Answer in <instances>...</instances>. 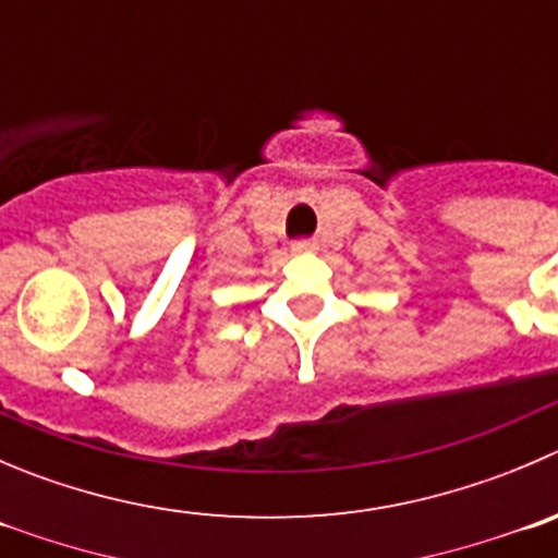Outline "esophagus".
Masks as SVG:
<instances>
[{
	"instance_id": "34e87169",
	"label": "esophagus",
	"mask_w": 558,
	"mask_h": 558,
	"mask_svg": "<svg viewBox=\"0 0 558 558\" xmlns=\"http://www.w3.org/2000/svg\"><path fill=\"white\" fill-rule=\"evenodd\" d=\"M312 248H315V243L310 238H301V241L293 243V252H312Z\"/></svg>"
}]
</instances>
